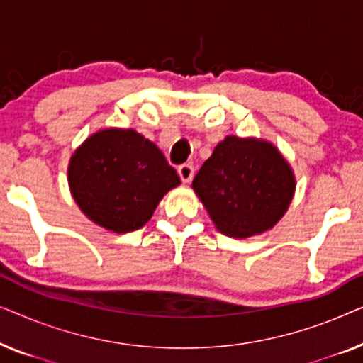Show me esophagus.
<instances>
[{"label":"esophagus","instance_id":"1","mask_svg":"<svg viewBox=\"0 0 363 363\" xmlns=\"http://www.w3.org/2000/svg\"><path fill=\"white\" fill-rule=\"evenodd\" d=\"M193 173L195 172H193V167L190 163H183V165L178 167V175H180L183 183H190L193 178Z\"/></svg>","mask_w":363,"mask_h":363}]
</instances>
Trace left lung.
I'll use <instances>...</instances> for the list:
<instances>
[{
  "label": "left lung",
  "instance_id": "obj_1",
  "mask_svg": "<svg viewBox=\"0 0 363 363\" xmlns=\"http://www.w3.org/2000/svg\"><path fill=\"white\" fill-rule=\"evenodd\" d=\"M216 230L245 240L271 230L296 191L289 162L271 142L228 135L191 183Z\"/></svg>",
  "mask_w": 363,
  "mask_h": 363
}]
</instances>
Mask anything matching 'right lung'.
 Masks as SVG:
<instances>
[{
	"mask_svg": "<svg viewBox=\"0 0 363 363\" xmlns=\"http://www.w3.org/2000/svg\"><path fill=\"white\" fill-rule=\"evenodd\" d=\"M71 195L81 211L112 233H130L150 220L158 203L180 185L155 143L133 128H104L72 153Z\"/></svg>",
	"mask_w": 363,
	"mask_h": 363,
	"instance_id": "1",
	"label": "right lung"
}]
</instances>
